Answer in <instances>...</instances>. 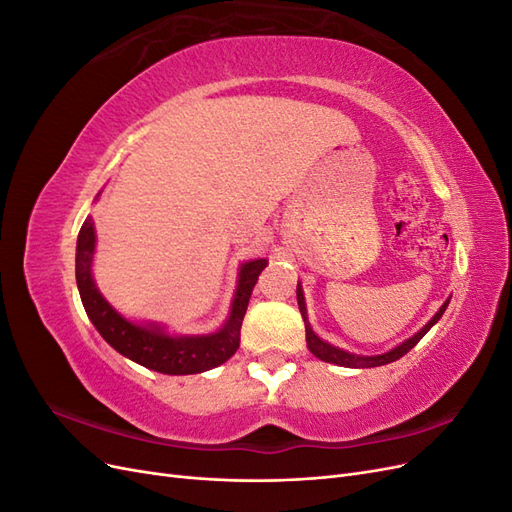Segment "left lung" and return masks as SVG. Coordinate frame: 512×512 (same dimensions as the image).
<instances>
[{"instance_id": "obj_1", "label": "left lung", "mask_w": 512, "mask_h": 512, "mask_svg": "<svg viewBox=\"0 0 512 512\" xmlns=\"http://www.w3.org/2000/svg\"><path fill=\"white\" fill-rule=\"evenodd\" d=\"M297 301H299V309H301V316H303V322H305V342H307V348L312 350V354L318 356L320 361L335 363V365H342V367H378V365H386V363H393V361L401 359V356L408 354L418 342H421V339L425 337V333L433 327V324H436V322L442 318V314L446 312V307H448V301H451V299L444 301V305L438 309L436 316H433L416 335H412L410 339H406V342L399 344L397 348H393V350H389V352H384V354H376V356L352 354V352H346V350H342V348H335V346H331L329 342H324V339H320V337L312 331V327H309V322H307V309H305V297H303V286H301V282L297 284Z\"/></svg>"}]
</instances>
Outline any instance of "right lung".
<instances>
[{"instance_id":"right-lung-1","label":"right lung","mask_w":512,"mask_h":512,"mask_svg":"<svg viewBox=\"0 0 512 512\" xmlns=\"http://www.w3.org/2000/svg\"><path fill=\"white\" fill-rule=\"evenodd\" d=\"M96 250V230L91 215L83 222L79 241H76V286L89 320L94 322L98 333L119 354L147 369L160 371L168 376L200 374L226 363L239 348L241 322L247 312L252 290L258 282L260 271L267 267L265 258L243 262L239 269V282L235 299H232L230 316L224 327L209 335H170L160 324H138L123 318L108 303L91 275V260Z\"/></svg>"}]
</instances>
